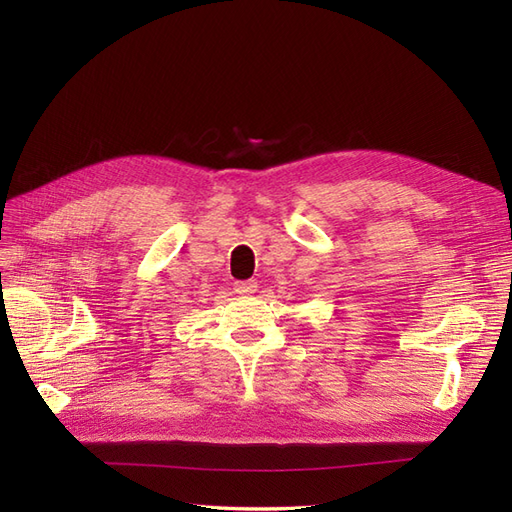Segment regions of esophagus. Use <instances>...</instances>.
Segmentation results:
<instances>
[{
    "label": "esophagus",
    "instance_id": "34e87169",
    "mask_svg": "<svg viewBox=\"0 0 512 512\" xmlns=\"http://www.w3.org/2000/svg\"><path fill=\"white\" fill-rule=\"evenodd\" d=\"M258 288V284L254 280H247V282H237L235 284V292L237 294H254Z\"/></svg>",
    "mask_w": 512,
    "mask_h": 512
}]
</instances>
